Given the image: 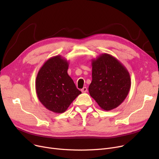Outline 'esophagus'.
I'll list each match as a JSON object with an SVG mask.
<instances>
[{
    "label": "esophagus",
    "instance_id": "34e87169",
    "mask_svg": "<svg viewBox=\"0 0 159 159\" xmlns=\"http://www.w3.org/2000/svg\"><path fill=\"white\" fill-rule=\"evenodd\" d=\"M87 91H88V89L86 87H84L82 89H81V91L82 93H86Z\"/></svg>",
    "mask_w": 159,
    "mask_h": 159
}]
</instances>
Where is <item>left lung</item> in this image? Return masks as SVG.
Masks as SVG:
<instances>
[{
	"instance_id": "8db88e82",
	"label": "left lung",
	"mask_w": 159,
	"mask_h": 159,
	"mask_svg": "<svg viewBox=\"0 0 159 159\" xmlns=\"http://www.w3.org/2000/svg\"><path fill=\"white\" fill-rule=\"evenodd\" d=\"M92 81L88 90L101 109L117 107L126 98L131 87L130 75L113 56L102 53L92 60Z\"/></svg>"
}]
</instances>
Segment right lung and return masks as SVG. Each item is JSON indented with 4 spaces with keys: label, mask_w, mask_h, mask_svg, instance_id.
Here are the masks:
<instances>
[{
    "label": "right lung",
    "mask_w": 159,
    "mask_h": 159,
    "mask_svg": "<svg viewBox=\"0 0 159 159\" xmlns=\"http://www.w3.org/2000/svg\"><path fill=\"white\" fill-rule=\"evenodd\" d=\"M69 62L61 55L49 58L39 70L35 82L39 101L56 113L66 111L81 93L68 74Z\"/></svg>",
    "instance_id": "right-lung-1"
}]
</instances>
